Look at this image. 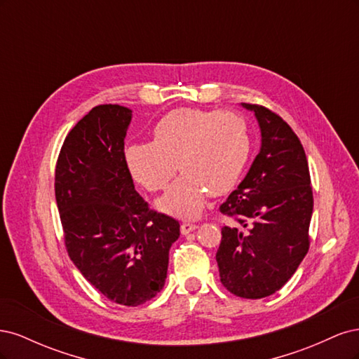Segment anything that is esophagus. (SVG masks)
Masks as SVG:
<instances>
[{
	"label": "esophagus",
	"instance_id": "esophagus-1",
	"mask_svg": "<svg viewBox=\"0 0 359 359\" xmlns=\"http://www.w3.org/2000/svg\"><path fill=\"white\" fill-rule=\"evenodd\" d=\"M196 229H198V226L194 224V223H190V222H184V223L181 224V233H182V235H189L190 232L196 231Z\"/></svg>",
	"mask_w": 359,
	"mask_h": 359
}]
</instances>
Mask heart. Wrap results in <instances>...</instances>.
I'll return each instance as SVG.
<instances>
[{
	"label": "heart",
	"mask_w": 359,
	"mask_h": 359,
	"mask_svg": "<svg viewBox=\"0 0 359 359\" xmlns=\"http://www.w3.org/2000/svg\"><path fill=\"white\" fill-rule=\"evenodd\" d=\"M153 142L132 144L124 151L132 177L149 191L180 178L158 199V210L191 219L203 210L208 191L223 194L243 173L252 148L245 119L236 112L181 107L163 115Z\"/></svg>",
	"instance_id": "heart-1"
}]
</instances>
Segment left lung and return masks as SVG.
Segmentation results:
<instances>
[{
    "label": "left lung",
    "mask_w": 359,
    "mask_h": 359,
    "mask_svg": "<svg viewBox=\"0 0 359 359\" xmlns=\"http://www.w3.org/2000/svg\"><path fill=\"white\" fill-rule=\"evenodd\" d=\"M241 106L257 119L260 149L220 206L240 226L222 227L215 259L227 290L259 299L283 287L307 255L313 191L306 153L287 123L264 106Z\"/></svg>",
    "instance_id": "1"
}]
</instances>
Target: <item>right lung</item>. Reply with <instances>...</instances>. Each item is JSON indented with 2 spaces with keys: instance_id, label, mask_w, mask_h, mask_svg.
Instances as JSON below:
<instances>
[{
  "instance_id": "obj_1",
  "label": "right lung",
  "mask_w": 359,
  "mask_h": 359,
  "mask_svg": "<svg viewBox=\"0 0 359 359\" xmlns=\"http://www.w3.org/2000/svg\"><path fill=\"white\" fill-rule=\"evenodd\" d=\"M132 109L95 106L64 140L55 198L74 266L106 298L136 307L165 286L180 223L148 208L126 166Z\"/></svg>"
}]
</instances>
